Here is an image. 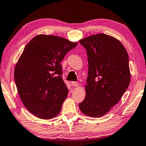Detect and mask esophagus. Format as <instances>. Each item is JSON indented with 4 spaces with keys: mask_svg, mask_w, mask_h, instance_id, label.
Masks as SVG:
<instances>
[{
    "mask_svg": "<svg viewBox=\"0 0 146 146\" xmlns=\"http://www.w3.org/2000/svg\"><path fill=\"white\" fill-rule=\"evenodd\" d=\"M71 84L73 86H75V87H77L78 86V83L77 82H71Z\"/></svg>",
    "mask_w": 146,
    "mask_h": 146,
    "instance_id": "34e87169",
    "label": "esophagus"
}]
</instances>
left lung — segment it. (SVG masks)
Returning a JSON list of instances; mask_svg holds the SVG:
<instances>
[{
  "mask_svg": "<svg viewBox=\"0 0 146 146\" xmlns=\"http://www.w3.org/2000/svg\"><path fill=\"white\" fill-rule=\"evenodd\" d=\"M79 42L88 60L86 95L79 108L86 115L100 117L117 104L129 85V56L119 40L106 34L93 35Z\"/></svg>",
  "mask_w": 146,
  "mask_h": 146,
  "instance_id": "8db88e82",
  "label": "left lung"
}]
</instances>
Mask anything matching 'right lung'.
I'll use <instances>...</instances> for the list:
<instances>
[{
  "instance_id": "right-lung-1",
  "label": "right lung",
  "mask_w": 146,
  "mask_h": 146,
  "mask_svg": "<svg viewBox=\"0 0 146 146\" xmlns=\"http://www.w3.org/2000/svg\"><path fill=\"white\" fill-rule=\"evenodd\" d=\"M77 44L60 36L39 35L26 46L14 77L20 98L32 114L42 119L59 114L68 94L60 62Z\"/></svg>"
}]
</instances>
